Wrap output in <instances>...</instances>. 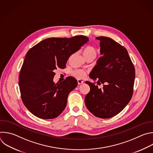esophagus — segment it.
<instances>
[{"instance_id":"esophagus-1","label":"esophagus","mask_w":153,"mask_h":153,"mask_svg":"<svg viewBox=\"0 0 153 153\" xmlns=\"http://www.w3.org/2000/svg\"><path fill=\"white\" fill-rule=\"evenodd\" d=\"M77 83H78L79 85H81V84H82V83H83V81L82 80L78 79V80H77Z\"/></svg>"}]
</instances>
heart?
<instances>
[{
	"mask_svg": "<svg viewBox=\"0 0 153 153\" xmlns=\"http://www.w3.org/2000/svg\"><path fill=\"white\" fill-rule=\"evenodd\" d=\"M83 55L85 58L90 56H95L96 51L95 49L91 46H88L83 50ZM73 74L77 79H82L86 76V73L83 70H79L73 71Z\"/></svg>",
	"mask_w": 153,
	"mask_h": 153,
	"instance_id": "obj_1",
	"label": "heart"
}]
</instances>
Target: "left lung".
I'll use <instances>...</instances> for the list:
<instances>
[{
  "label": "left lung",
  "mask_w": 153,
  "mask_h": 153,
  "mask_svg": "<svg viewBox=\"0 0 153 153\" xmlns=\"http://www.w3.org/2000/svg\"><path fill=\"white\" fill-rule=\"evenodd\" d=\"M100 54L89 74L97 83L103 84L102 89L90 82L85 103L88 109L95 117L109 118L117 115L130 101L135 78L134 65L125 47L111 38L98 36Z\"/></svg>",
  "instance_id": "8db88e82"
}]
</instances>
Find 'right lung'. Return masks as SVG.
Listing matches in <instances>:
<instances>
[{
  "label": "right lung",
  "instance_id": "1",
  "mask_svg": "<svg viewBox=\"0 0 153 153\" xmlns=\"http://www.w3.org/2000/svg\"><path fill=\"white\" fill-rule=\"evenodd\" d=\"M89 38L83 35L72 38L45 39L27 52L20 76L21 97L26 108L44 120L58 117L65 109L70 92L77 85V80L67 77L53 82L55 70L65 68L69 57Z\"/></svg>",
  "mask_w": 153,
  "mask_h": 153
}]
</instances>
